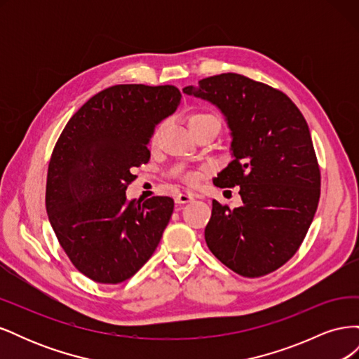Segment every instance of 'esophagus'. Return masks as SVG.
Masks as SVG:
<instances>
[{
    "label": "esophagus",
    "instance_id": "1",
    "mask_svg": "<svg viewBox=\"0 0 359 359\" xmlns=\"http://www.w3.org/2000/svg\"><path fill=\"white\" fill-rule=\"evenodd\" d=\"M194 199V196L191 193H180L178 196L175 198V202L177 203H189V202H191Z\"/></svg>",
    "mask_w": 359,
    "mask_h": 359
}]
</instances>
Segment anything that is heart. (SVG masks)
Masks as SVG:
<instances>
[{
    "mask_svg": "<svg viewBox=\"0 0 359 359\" xmlns=\"http://www.w3.org/2000/svg\"><path fill=\"white\" fill-rule=\"evenodd\" d=\"M210 121H214V123H220V118L211 114V112H199V114H194L190 116L189 119V124L190 127L196 126V124H202V123H210ZM158 135H160V130H157V132L154 133V137H153V144L157 142L158 139ZM187 180L189 181H194V177L193 175H187Z\"/></svg>",
    "mask_w": 359,
    "mask_h": 359,
    "instance_id": "1",
    "label": "heart"
}]
</instances>
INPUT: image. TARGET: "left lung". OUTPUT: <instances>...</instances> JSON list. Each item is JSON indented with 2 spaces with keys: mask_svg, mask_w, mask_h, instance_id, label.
Returning a JSON list of instances; mask_svg holds the SVG:
<instances>
[{
  "mask_svg": "<svg viewBox=\"0 0 359 359\" xmlns=\"http://www.w3.org/2000/svg\"><path fill=\"white\" fill-rule=\"evenodd\" d=\"M182 91L224 115L233 160L214 184L240 186L243 199L233 210L212 201L206 245L243 277L273 273L297 253L320 198V169L306 118L285 93L236 73L205 78Z\"/></svg>",
  "mask_w": 359,
  "mask_h": 359,
  "instance_id": "left-lung-1",
  "label": "left lung"
}]
</instances>
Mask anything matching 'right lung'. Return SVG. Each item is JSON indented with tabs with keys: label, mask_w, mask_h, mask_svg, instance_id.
<instances>
[{
	"label": "right lung",
	"mask_w": 359,
	"mask_h": 359,
	"mask_svg": "<svg viewBox=\"0 0 359 359\" xmlns=\"http://www.w3.org/2000/svg\"><path fill=\"white\" fill-rule=\"evenodd\" d=\"M173 85H114L95 94L60 135L48 168L46 211L74 268L103 285L133 277L153 256L173 199L127 202L135 168L149 160L157 124L177 111Z\"/></svg>",
	"instance_id": "right-lung-1"
}]
</instances>
